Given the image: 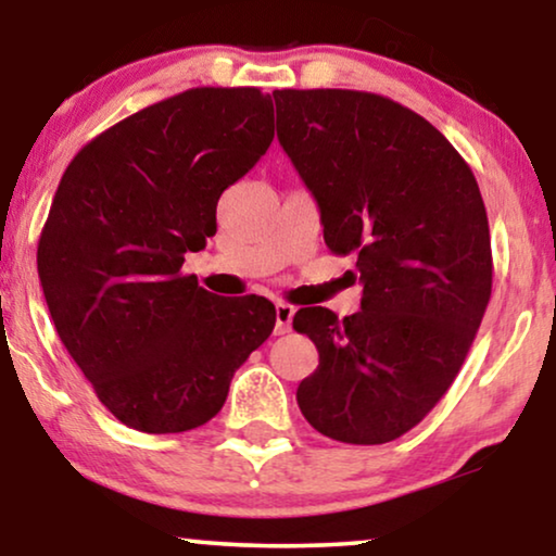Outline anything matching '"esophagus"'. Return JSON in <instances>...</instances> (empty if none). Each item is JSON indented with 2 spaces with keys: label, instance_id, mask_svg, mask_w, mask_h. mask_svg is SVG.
Segmentation results:
<instances>
[{
  "label": "esophagus",
  "instance_id": "obj_1",
  "mask_svg": "<svg viewBox=\"0 0 556 556\" xmlns=\"http://www.w3.org/2000/svg\"><path fill=\"white\" fill-rule=\"evenodd\" d=\"M293 314H295V308L291 306V303H286V301L276 303V329H273L276 331V337H283V333L291 331Z\"/></svg>",
  "mask_w": 556,
  "mask_h": 556
}]
</instances>
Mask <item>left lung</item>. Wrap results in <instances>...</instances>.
<instances>
[{
    "label": "left lung",
    "instance_id": "1",
    "mask_svg": "<svg viewBox=\"0 0 556 556\" xmlns=\"http://www.w3.org/2000/svg\"><path fill=\"white\" fill-rule=\"evenodd\" d=\"M280 147L321 212L331 253L356 255L362 311L301 308L318 349L295 392L321 435L379 445L413 430L458 377L493 283L478 181L430 121L377 93L273 90Z\"/></svg>",
    "mask_w": 556,
    "mask_h": 556
}]
</instances>
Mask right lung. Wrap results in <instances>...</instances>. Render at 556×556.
I'll use <instances>...</instances> for the list:
<instances>
[{
	"mask_svg": "<svg viewBox=\"0 0 556 556\" xmlns=\"http://www.w3.org/2000/svg\"><path fill=\"white\" fill-rule=\"evenodd\" d=\"M273 141L261 88H189L83 147L37 245L52 324L105 409L141 432L212 420L270 337L263 295L219 299L181 276L217 232V200Z\"/></svg>",
	"mask_w": 556,
	"mask_h": 556,
	"instance_id": "add662e5",
	"label": "right lung"
}]
</instances>
